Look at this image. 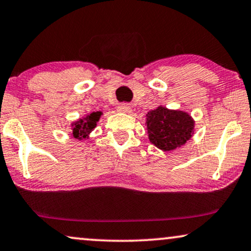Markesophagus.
<instances>
[{
    "mask_svg": "<svg viewBox=\"0 0 251 251\" xmlns=\"http://www.w3.org/2000/svg\"><path fill=\"white\" fill-rule=\"evenodd\" d=\"M118 111L125 112V113H131L132 109H131V106H129L128 104H126V103H123V104H120L118 106Z\"/></svg>",
    "mask_w": 251,
    "mask_h": 251,
    "instance_id": "1",
    "label": "esophagus"
}]
</instances>
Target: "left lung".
Masks as SVG:
<instances>
[{"label": "left lung", "instance_id": "obj_1", "mask_svg": "<svg viewBox=\"0 0 251 251\" xmlns=\"http://www.w3.org/2000/svg\"><path fill=\"white\" fill-rule=\"evenodd\" d=\"M149 141L163 151L185 145L194 134L195 122L189 113L159 105L146 115Z\"/></svg>", "mask_w": 251, "mask_h": 251}]
</instances>
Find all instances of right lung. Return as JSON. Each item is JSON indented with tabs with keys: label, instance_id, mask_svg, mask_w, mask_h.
<instances>
[{
	"label": "right lung",
	"instance_id": "1",
	"mask_svg": "<svg viewBox=\"0 0 251 251\" xmlns=\"http://www.w3.org/2000/svg\"><path fill=\"white\" fill-rule=\"evenodd\" d=\"M101 111H96L89 113V115H86L85 117H82V118L73 122L71 124L73 138L78 140L88 139L89 134H91L93 129L96 127V125H98V122L100 118H101Z\"/></svg>",
	"mask_w": 251,
	"mask_h": 251
}]
</instances>
